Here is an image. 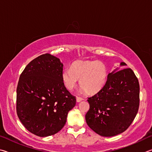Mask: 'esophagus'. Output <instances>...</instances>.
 Here are the masks:
<instances>
[{
  "instance_id": "34e87169",
  "label": "esophagus",
  "mask_w": 152,
  "mask_h": 152,
  "mask_svg": "<svg viewBox=\"0 0 152 152\" xmlns=\"http://www.w3.org/2000/svg\"><path fill=\"white\" fill-rule=\"evenodd\" d=\"M83 99L82 97H77V102H81V101H83Z\"/></svg>"
}]
</instances>
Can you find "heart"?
I'll use <instances>...</instances> for the list:
<instances>
[{
    "label": "heart",
    "instance_id": "heart-1",
    "mask_svg": "<svg viewBox=\"0 0 152 152\" xmlns=\"http://www.w3.org/2000/svg\"><path fill=\"white\" fill-rule=\"evenodd\" d=\"M108 71L104 63L99 61H78L71 69H64L61 74L63 85L68 90H73L77 84L87 94L99 91L106 83Z\"/></svg>",
    "mask_w": 152,
    "mask_h": 152
}]
</instances>
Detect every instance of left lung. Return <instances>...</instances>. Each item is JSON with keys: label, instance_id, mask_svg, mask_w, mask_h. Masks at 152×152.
Listing matches in <instances>:
<instances>
[{"label": "left lung", "instance_id": "1", "mask_svg": "<svg viewBox=\"0 0 152 152\" xmlns=\"http://www.w3.org/2000/svg\"><path fill=\"white\" fill-rule=\"evenodd\" d=\"M125 66L124 62L120 63ZM89 110L86 120L93 131L103 137H112L128 128L136 116L140 105V84L130 68L107 75L100 91L89 97Z\"/></svg>", "mask_w": 152, "mask_h": 152}]
</instances>
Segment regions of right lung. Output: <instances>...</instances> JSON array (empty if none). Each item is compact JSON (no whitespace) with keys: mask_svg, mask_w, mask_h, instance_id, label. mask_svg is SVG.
Instances as JSON below:
<instances>
[{"mask_svg":"<svg viewBox=\"0 0 152 152\" xmlns=\"http://www.w3.org/2000/svg\"><path fill=\"white\" fill-rule=\"evenodd\" d=\"M63 63L49 53L31 61L17 88V113L25 128L39 137L57 134L65 125L75 97L63 85Z\"/></svg>","mask_w":152,"mask_h":152,"instance_id":"right-lung-1","label":"right lung"}]
</instances>
